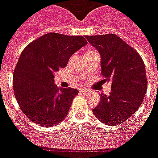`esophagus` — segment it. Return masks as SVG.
Segmentation results:
<instances>
[{"label":"esophagus","instance_id":"1","mask_svg":"<svg viewBox=\"0 0 158 158\" xmlns=\"http://www.w3.org/2000/svg\"><path fill=\"white\" fill-rule=\"evenodd\" d=\"M81 93L82 94H87L89 92V89H80Z\"/></svg>","mask_w":158,"mask_h":158}]
</instances>
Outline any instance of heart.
Segmentation results:
<instances>
[{
    "label": "heart",
    "mask_w": 158,
    "mask_h": 158,
    "mask_svg": "<svg viewBox=\"0 0 158 158\" xmlns=\"http://www.w3.org/2000/svg\"><path fill=\"white\" fill-rule=\"evenodd\" d=\"M89 52H91V51H89Z\"/></svg>",
    "instance_id": "b5f03b06"
}]
</instances>
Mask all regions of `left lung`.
Listing matches in <instances>:
<instances>
[{
    "label": "left lung",
    "mask_w": 158,
    "mask_h": 158,
    "mask_svg": "<svg viewBox=\"0 0 158 158\" xmlns=\"http://www.w3.org/2000/svg\"><path fill=\"white\" fill-rule=\"evenodd\" d=\"M85 38L99 52L103 81L111 82L110 95L102 94L94 114L104 124H120L132 116L144 101L148 83L144 61L114 34Z\"/></svg>",
    "instance_id": "1"
}]
</instances>
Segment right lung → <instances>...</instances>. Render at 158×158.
Wrapping results in <instances>:
<instances>
[{
	"label": "right lung",
	"mask_w": 158,
	"mask_h": 158,
	"mask_svg": "<svg viewBox=\"0 0 158 158\" xmlns=\"http://www.w3.org/2000/svg\"><path fill=\"white\" fill-rule=\"evenodd\" d=\"M86 44L83 36L52 32L24 48L14 71L13 88L19 107L32 122L52 127L67 116L79 91L58 88L54 73L67 66L73 54Z\"/></svg>",
	"instance_id": "right-lung-1"
}]
</instances>
